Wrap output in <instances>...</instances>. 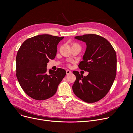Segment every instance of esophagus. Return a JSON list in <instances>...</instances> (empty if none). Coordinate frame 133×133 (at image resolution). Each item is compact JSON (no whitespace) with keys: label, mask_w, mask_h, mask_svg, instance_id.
<instances>
[{"label":"esophagus","mask_w":133,"mask_h":133,"mask_svg":"<svg viewBox=\"0 0 133 133\" xmlns=\"http://www.w3.org/2000/svg\"><path fill=\"white\" fill-rule=\"evenodd\" d=\"M66 74H67V75H69V74H70L71 73V71L69 70H67L66 71Z\"/></svg>","instance_id":"1"}]
</instances>
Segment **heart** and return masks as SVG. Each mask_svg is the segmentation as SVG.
I'll use <instances>...</instances> for the list:
<instances>
[{"label":"heart","instance_id":"obj_1","mask_svg":"<svg viewBox=\"0 0 133 133\" xmlns=\"http://www.w3.org/2000/svg\"><path fill=\"white\" fill-rule=\"evenodd\" d=\"M75 45H78V44H77L76 43H73L72 46H75Z\"/></svg>","mask_w":133,"mask_h":133}]
</instances>
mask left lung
Here are the masks:
<instances>
[{"instance_id": "8db88e82", "label": "left lung", "mask_w": 133, "mask_h": 133, "mask_svg": "<svg viewBox=\"0 0 133 133\" xmlns=\"http://www.w3.org/2000/svg\"><path fill=\"white\" fill-rule=\"evenodd\" d=\"M75 38L86 44L83 61L78 67L88 74L83 76L77 71L72 72L76 78L72 90L82 101L95 103L106 95L115 79L116 54L110 43L99 35L86 34Z\"/></svg>"}]
</instances>
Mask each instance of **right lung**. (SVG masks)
I'll use <instances>...</instances> for the list:
<instances>
[{"instance_id":"right-lung-1","label":"right lung","mask_w":133,"mask_h":133,"mask_svg":"<svg viewBox=\"0 0 133 133\" xmlns=\"http://www.w3.org/2000/svg\"><path fill=\"white\" fill-rule=\"evenodd\" d=\"M64 37L39 35L26 40L16 56V76L21 87L31 98L43 101L54 96L66 74L58 68L47 71L49 59H54L57 45Z\"/></svg>"}]
</instances>
